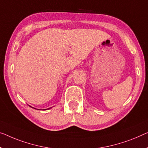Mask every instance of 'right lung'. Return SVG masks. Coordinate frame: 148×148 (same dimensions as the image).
Returning <instances> with one entry per match:
<instances>
[{"mask_svg": "<svg viewBox=\"0 0 148 148\" xmlns=\"http://www.w3.org/2000/svg\"><path fill=\"white\" fill-rule=\"evenodd\" d=\"M30 107H31V106H30ZM50 108H48V110H49V109H50ZM35 109V108H34Z\"/></svg>", "mask_w": 148, "mask_h": 148, "instance_id": "add662e5", "label": "right lung"}]
</instances>
